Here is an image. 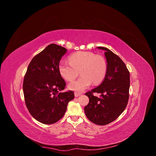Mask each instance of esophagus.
Here are the masks:
<instances>
[{
  "mask_svg": "<svg viewBox=\"0 0 156 156\" xmlns=\"http://www.w3.org/2000/svg\"><path fill=\"white\" fill-rule=\"evenodd\" d=\"M81 92H75V97H79V96L81 95Z\"/></svg>",
  "mask_w": 156,
  "mask_h": 156,
  "instance_id": "esophagus-1",
  "label": "esophagus"
}]
</instances>
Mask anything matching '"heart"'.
I'll return each instance as SVG.
<instances>
[{
	"label": "heart",
	"instance_id": "1",
	"mask_svg": "<svg viewBox=\"0 0 156 156\" xmlns=\"http://www.w3.org/2000/svg\"><path fill=\"white\" fill-rule=\"evenodd\" d=\"M107 69V61L101 55L92 52L79 51L69 57V63L62 62L58 65L61 76L67 81H72L80 72L81 76L69 84L68 88L83 91L93 83L98 84L105 78Z\"/></svg>",
	"mask_w": 156,
	"mask_h": 156
}]
</instances>
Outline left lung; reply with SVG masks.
Listing matches in <instances>:
<instances>
[{
  "mask_svg": "<svg viewBox=\"0 0 156 156\" xmlns=\"http://www.w3.org/2000/svg\"><path fill=\"white\" fill-rule=\"evenodd\" d=\"M98 48L105 51L107 72L100 86L85 93L89 103L84 107V112L90 121L104 126L115 120L125 110L129 96L130 76L119 56L103 47ZM95 92L101 94L100 97L93 95Z\"/></svg>",
  "mask_w": 156,
  "mask_h": 156,
  "instance_id": "8db88e82",
  "label": "left lung"
}]
</instances>
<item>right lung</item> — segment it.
<instances>
[{
    "mask_svg": "<svg viewBox=\"0 0 156 156\" xmlns=\"http://www.w3.org/2000/svg\"><path fill=\"white\" fill-rule=\"evenodd\" d=\"M67 49L52 44L36 55L27 68L23 89L30 115L44 124H52L63 117L68 102L74 98L72 90L63 92L66 82L58 71Z\"/></svg>",
    "mask_w": 156,
    "mask_h": 156,
    "instance_id": "add662e5",
    "label": "right lung"
}]
</instances>
